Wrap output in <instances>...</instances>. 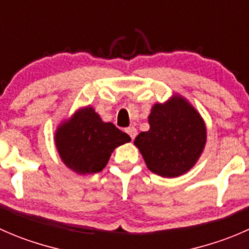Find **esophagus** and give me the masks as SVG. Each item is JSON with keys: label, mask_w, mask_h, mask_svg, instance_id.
<instances>
[{"label": "esophagus", "mask_w": 249, "mask_h": 249, "mask_svg": "<svg viewBox=\"0 0 249 249\" xmlns=\"http://www.w3.org/2000/svg\"><path fill=\"white\" fill-rule=\"evenodd\" d=\"M125 131H126V134L129 135L130 137H131V140H134L135 137H136V135H137V130L135 129V127H132V126L127 127V129L125 130Z\"/></svg>", "instance_id": "esophagus-1"}]
</instances>
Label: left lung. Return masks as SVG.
<instances>
[{
    "instance_id": "left-lung-1",
    "label": "left lung",
    "mask_w": 249,
    "mask_h": 249,
    "mask_svg": "<svg viewBox=\"0 0 249 249\" xmlns=\"http://www.w3.org/2000/svg\"><path fill=\"white\" fill-rule=\"evenodd\" d=\"M149 130L135 139L145 165L161 177H178L196 164L207 139L203 119L184 97L173 95L155 104L148 117Z\"/></svg>"
}]
</instances>
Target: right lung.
I'll use <instances>...</instances> for the list:
<instances>
[{
  "instance_id": "right-lung-1",
  "label": "right lung",
  "mask_w": 249,
  "mask_h": 249,
  "mask_svg": "<svg viewBox=\"0 0 249 249\" xmlns=\"http://www.w3.org/2000/svg\"><path fill=\"white\" fill-rule=\"evenodd\" d=\"M62 162L79 175L102 171L113 150L131 139L112 123L102 122L92 107L78 109L55 131Z\"/></svg>"
}]
</instances>
